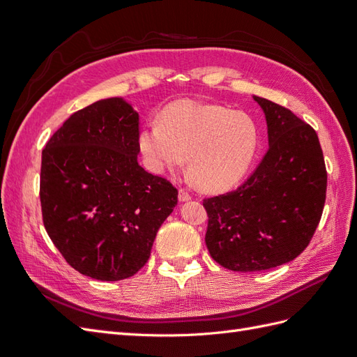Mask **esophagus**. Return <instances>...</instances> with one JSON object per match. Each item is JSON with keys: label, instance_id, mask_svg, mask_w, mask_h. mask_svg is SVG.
Listing matches in <instances>:
<instances>
[{"label": "esophagus", "instance_id": "esophagus-1", "mask_svg": "<svg viewBox=\"0 0 357 357\" xmlns=\"http://www.w3.org/2000/svg\"><path fill=\"white\" fill-rule=\"evenodd\" d=\"M192 197H190V193L186 190V189H180L178 190V201H189Z\"/></svg>", "mask_w": 357, "mask_h": 357}]
</instances>
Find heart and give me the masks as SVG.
<instances>
[{"label": "heart", "instance_id": "1", "mask_svg": "<svg viewBox=\"0 0 357 357\" xmlns=\"http://www.w3.org/2000/svg\"><path fill=\"white\" fill-rule=\"evenodd\" d=\"M259 146L250 116L225 107L181 101L162 113L160 123L149 122L138 147L153 172L185 167L195 185L218 192L238 183L250 169Z\"/></svg>", "mask_w": 357, "mask_h": 357}]
</instances>
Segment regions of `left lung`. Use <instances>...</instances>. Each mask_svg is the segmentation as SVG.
<instances>
[{
  "label": "left lung",
  "mask_w": 357,
  "mask_h": 357,
  "mask_svg": "<svg viewBox=\"0 0 357 357\" xmlns=\"http://www.w3.org/2000/svg\"><path fill=\"white\" fill-rule=\"evenodd\" d=\"M265 113L269 149L240 188L205 198L211 257L252 273L294 261L320 222L328 174L319 137L289 109L253 96Z\"/></svg>",
  "instance_id": "obj_1"
}]
</instances>
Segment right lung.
Segmentation results:
<instances>
[{
    "instance_id": "add662e5",
    "label": "right lung",
    "mask_w": 357,
    "mask_h": 357,
    "mask_svg": "<svg viewBox=\"0 0 357 357\" xmlns=\"http://www.w3.org/2000/svg\"><path fill=\"white\" fill-rule=\"evenodd\" d=\"M138 113L122 98L73 113L41 155L43 223L83 275L117 282L150 257L177 189L138 165Z\"/></svg>"
}]
</instances>
